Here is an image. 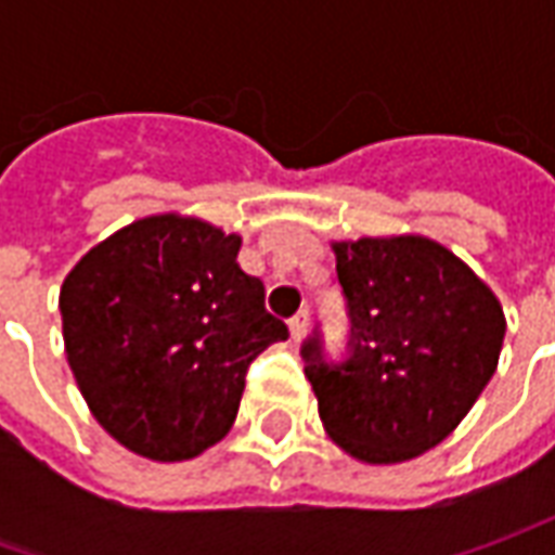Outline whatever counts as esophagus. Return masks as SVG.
<instances>
[{
	"label": "esophagus",
	"mask_w": 555,
	"mask_h": 555,
	"mask_svg": "<svg viewBox=\"0 0 555 555\" xmlns=\"http://www.w3.org/2000/svg\"><path fill=\"white\" fill-rule=\"evenodd\" d=\"M306 333H309V311H296V314L289 318V336L299 343Z\"/></svg>",
	"instance_id": "esophagus-1"
}]
</instances>
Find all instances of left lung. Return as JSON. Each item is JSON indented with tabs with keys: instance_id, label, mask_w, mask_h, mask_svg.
<instances>
[{
	"instance_id": "8db88e82",
	"label": "left lung",
	"mask_w": 555,
	"mask_h": 555,
	"mask_svg": "<svg viewBox=\"0 0 555 555\" xmlns=\"http://www.w3.org/2000/svg\"><path fill=\"white\" fill-rule=\"evenodd\" d=\"M352 314V354L302 346L324 433L361 463H404L441 444L498 371L501 299L423 234L333 241Z\"/></svg>"
}]
</instances>
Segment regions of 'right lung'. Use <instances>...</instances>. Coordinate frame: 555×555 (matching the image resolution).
I'll return each mask as SVG.
<instances>
[{
    "instance_id": "right-lung-1",
    "label": "right lung",
    "mask_w": 555,
    "mask_h": 555,
    "mask_svg": "<svg viewBox=\"0 0 555 555\" xmlns=\"http://www.w3.org/2000/svg\"><path fill=\"white\" fill-rule=\"evenodd\" d=\"M241 234L197 216H144L95 244L61 284L64 352L89 411L132 454L191 460L228 436L246 367L287 339Z\"/></svg>"
}]
</instances>
